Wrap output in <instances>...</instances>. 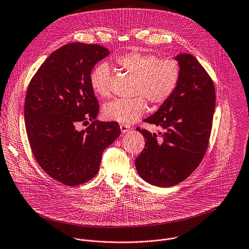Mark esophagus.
I'll return each instance as SVG.
<instances>
[{
	"instance_id": "esophagus-1",
	"label": "esophagus",
	"mask_w": 249,
	"mask_h": 249,
	"mask_svg": "<svg viewBox=\"0 0 249 249\" xmlns=\"http://www.w3.org/2000/svg\"><path fill=\"white\" fill-rule=\"evenodd\" d=\"M120 129H121V132L123 134H125L131 130V127L128 125H125V124H120Z\"/></svg>"
}]
</instances>
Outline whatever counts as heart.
Instances as JSON below:
<instances>
[{
	"label": "heart",
	"instance_id": "obj_1",
	"mask_svg": "<svg viewBox=\"0 0 249 249\" xmlns=\"http://www.w3.org/2000/svg\"><path fill=\"white\" fill-rule=\"evenodd\" d=\"M116 63L128 74L137 79L135 96H142L153 105L166 102L175 92L180 75L178 63L174 59H160L152 54L137 51L117 57ZM110 69L107 63L97 65L91 71L90 86L102 98L110 95ZM133 100H113L104 105L103 115L106 119L123 124L137 121L146 110L143 98Z\"/></svg>",
	"mask_w": 249,
	"mask_h": 249
}]
</instances>
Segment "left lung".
Wrapping results in <instances>:
<instances>
[{"instance_id": "1", "label": "left lung", "mask_w": 249, "mask_h": 249, "mask_svg": "<svg viewBox=\"0 0 249 249\" xmlns=\"http://www.w3.org/2000/svg\"><path fill=\"white\" fill-rule=\"evenodd\" d=\"M180 68L178 86L158 110L143 121L160 128V137L138 131L145 140L136 159L139 176L151 185L171 187L186 179L208 148L215 108V89L204 67L191 54L175 57Z\"/></svg>"}]
</instances>
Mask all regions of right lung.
Returning a JSON list of instances; mask_svg holds the SVG:
<instances>
[{
  "label": "right lung",
  "instance_id": "add662e5",
  "mask_svg": "<svg viewBox=\"0 0 249 249\" xmlns=\"http://www.w3.org/2000/svg\"><path fill=\"white\" fill-rule=\"evenodd\" d=\"M109 55L99 44L71 42L52 52L31 79L24 120L32 152L55 180L75 186L99 172L103 151L120 135L117 122H99L90 86L94 66ZM91 121L85 130L76 126Z\"/></svg>",
  "mask_w": 249,
  "mask_h": 249
}]
</instances>
